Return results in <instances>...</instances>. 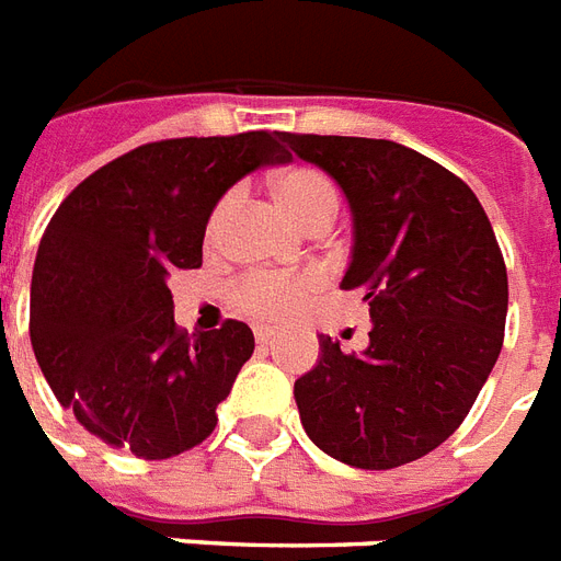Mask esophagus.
<instances>
[{"label": "esophagus", "instance_id": "1", "mask_svg": "<svg viewBox=\"0 0 561 561\" xmlns=\"http://www.w3.org/2000/svg\"><path fill=\"white\" fill-rule=\"evenodd\" d=\"M275 330H272V327H257V330H254V339H257V344H272L275 342Z\"/></svg>", "mask_w": 561, "mask_h": 561}]
</instances>
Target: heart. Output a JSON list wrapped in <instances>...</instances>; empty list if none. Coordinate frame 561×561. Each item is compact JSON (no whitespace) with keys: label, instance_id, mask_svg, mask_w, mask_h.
<instances>
[{"label":"heart","instance_id":"obj_1","mask_svg":"<svg viewBox=\"0 0 561 561\" xmlns=\"http://www.w3.org/2000/svg\"><path fill=\"white\" fill-rule=\"evenodd\" d=\"M275 196L280 208L304 228L333 226L339 214V191L333 179L316 168H289L284 170L275 182ZM234 205V194H226L214 205L208 217V240L219 234L222 219ZM324 286L321 272H307V275H275V272H252L234 286V304L245 316L263 318V321H284V318L298 316L318 289Z\"/></svg>","mask_w":561,"mask_h":561}]
</instances>
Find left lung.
<instances>
[{
	"label": "left lung",
	"mask_w": 561,
	"mask_h": 561,
	"mask_svg": "<svg viewBox=\"0 0 561 561\" xmlns=\"http://www.w3.org/2000/svg\"><path fill=\"white\" fill-rule=\"evenodd\" d=\"M342 185L374 330L365 353L321 335L295 382L304 432L356 469H393L458 432L504 344L507 266L486 210L451 170L385 138L280 133Z\"/></svg>",
	"instance_id": "1"
}]
</instances>
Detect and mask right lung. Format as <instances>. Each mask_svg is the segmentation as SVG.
<instances>
[{"instance_id":"obj_1","label":"right lung","mask_w":561,"mask_h":561,"mask_svg":"<svg viewBox=\"0 0 561 561\" xmlns=\"http://www.w3.org/2000/svg\"><path fill=\"white\" fill-rule=\"evenodd\" d=\"M277 136L150 141L54 210L31 275V347L60 405L112 449L168 460L214 432L254 335L234 318L182 330L168 277L203 266L210 210L237 179L293 159Z\"/></svg>"}]
</instances>
